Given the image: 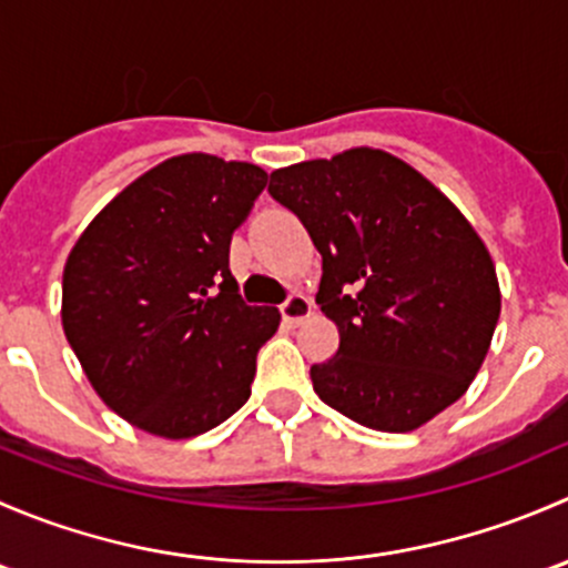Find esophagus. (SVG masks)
I'll use <instances>...</instances> for the list:
<instances>
[{
    "mask_svg": "<svg viewBox=\"0 0 568 568\" xmlns=\"http://www.w3.org/2000/svg\"><path fill=\"white\" fill-rule=\"evenodd\" d=\"M311 311H313L311 300L302 294H291L288 300L280 305V316H283V324H288V326H296L300 321H305L307 316H311Z\"/></svg>",
    "mask_w": 568,
    "mask_h": 568,
    "instance_id": "obj_1",
    "label": "esophagus"
}]
</instances>
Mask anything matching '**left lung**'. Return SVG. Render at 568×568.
<instances>
[{
    "instance_id": "left-lung-1",
    "label": "left lung",
    "mask_w": 568,
    "mask_h": 568,
    "mask_svg": "<svg viewBox=\"0 0 568 568\" xmlns=\"http://www.w3.org/2000/svg\"><path fill=\"white\" fill-rule=\"evenodd\" d=\"M268 192L321 252L316 302L341 343L311 368L318 398L390 434L456 404L500 318L495 263L467 216L379 148L280 168Z\"/></svg>"
}]
</instances>
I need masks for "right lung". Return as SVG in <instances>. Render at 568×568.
<instances>
[{
    "instance_id": "1",
    "label": "right lung",
    "mask_w": 568,
    "mask_h": 568,
    "mask_svg": "<svg viewBox=\"0 0 568 568\" xmlns=\"http://www.w3.org/2000/svg\"><path fill=\"white\" fill-rule=\"evenodd\" d=\"M266 186L250 162L181 153L95 214L62 272V329L84 376L140 432L189 439L242 409L274 307L239 300L231 236Z\"/></svg>"
}]
</instances>
